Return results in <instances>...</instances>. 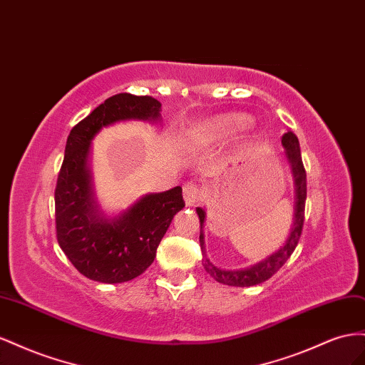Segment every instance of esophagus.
I'll return each mask as SVG.
<instances>
[{
	"mask_svg": "<svg viewBox=\"0 0 365 365\" xmlns=\"http://www.w3.org/2000/svg\"><path fill=\"white\" fill-rule=\"evenodd\" d=\"M183 199H185L186 205L194 206L203 199V191L200 190L199 185L188 182L183 185Z\"/></svg>",
	"mask_w": 365,
	"mask_h": 365,
	"instance_id": "esophagus-1",
	"label": "esophagus"
}]
</instances>
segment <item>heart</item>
<instances>
[{
	"mask_svg": "<svg viewBox=\"0 0 365 365\" xmlns=\"http://www.w3.org/2000/svg\"><path fill=\"white\" fill-rule=\"evenodd\" d=\"M247 125V119L238 114H225L211 120H206L197 127L194 136L200 142H210L214 139L227 138L231 134L240 131Z\"/></svg>",
	"mask_w": 365,
	"mask_h": 365,
	"instance_id": "heart-1",
	"label": "heart"
}]
</instances>
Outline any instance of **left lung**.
<instances>
[{"instance_id": "8db88e82", "label": "left lung", "mask_w": 365, "mask_h": 365, "mask_svg": "<svg viewBox=\"0 0 365 365\" xmlns=\"http://www.w3.org/2000/svg\"><path fill=\"white\" fill-rule=\"evenodd\" d=\"M281 143L286 148V158L290 163V168H292L294 180H295V212H294V225L292 231H290L286 243L281 246L277 252L264 258L263 262H259L251 267L246 269H237V270H223L220 267L214 266L210 258L206 257L205 252V240H203V223H205V210L202 207H197V214L200 218V247H202V264L205 270L210 274L215 281L222 284L227 286H237V287H249L255 286L259 283H264L274 274H277L279 267L283 266L289 257L292 255L295 247L298 245V240L301 237V231H303L304 225V207H306V195H307V180H306V170L303 165V159H301V151H299V142L298 138L292 131H287Z\"/></svg>"}]
</instances>
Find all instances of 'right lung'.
<instances>
[{
  "label": "right lung",
  "mask_w": 365,
  "mask_h": 365,
  "mask_svg": "<svg viewBox=\"0 0 365 365\" xmlns=\"http://www.w3.org/2000/svg\"><path fill=\"white\" fill-rule=\"evenodd\" d=\"M162 103L119 93L71 128L55 190L56 238L79 272L99 283H125L151 266L174 215L185 206L182 188L147 194L116 218L98 210L88 153L93 138L119 120H159Z\"/></svg>",
  "instance_id": "1"
}]
</instances>
